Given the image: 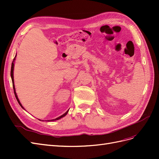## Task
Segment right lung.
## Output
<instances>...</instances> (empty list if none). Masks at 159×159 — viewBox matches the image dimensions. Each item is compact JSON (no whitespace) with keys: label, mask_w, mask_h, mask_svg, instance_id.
<instances>
[{"label":"right lung","mask_w":159,"mask_h":159,"mask_svg":"<svg viewBox=\"0 0 159 159\" xmlns=\"http://www.w3.org/2000/svg\"><path fill=\"white\" fill-rule=\"evenodd\" d=\"M16 57V54L15 57H14V60H13V61H12V66H11V78H12V85H13V89H14V95H15L16 99V100H17V102H18L19 105H20V106H21V107H22V109H25V108H24V107H23V106L22 105L21 103L20 102V100H19V99L18 98L17 94H16V93L15 86H14V61H15ZM68 111H69V110L67 111H66L64 114H63L62 115H61V116H60V117H57V118H56V119H54L47 120V121H49V122H50V121H56V120H58V119H61V118H62V117H65L66 115L67 114H68ZM39 120H40V119H39ZM40 121H41V120H40Z\"/></svg>","instance_id":"1"}]
</instances>
